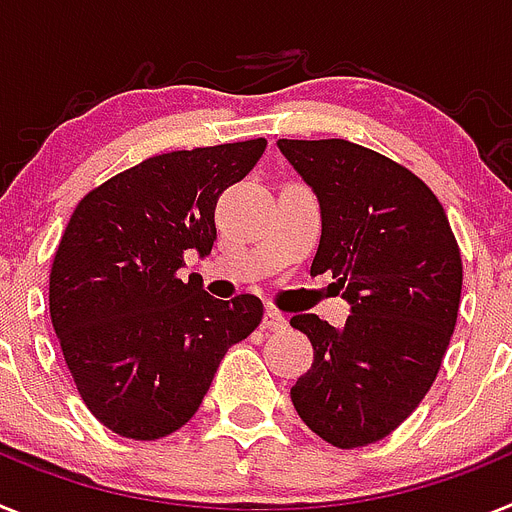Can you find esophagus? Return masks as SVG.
<instances>
[{
	"mask_svg": "<svg viewBox=\"0 0 512 512\" xmlns=\"http://www.w3.org/2000/svg\"><path fill=\"white\" fill-rule=\"evenodd\" d=\"M261 326H264L266 331H285L287 329L285 313H282V310H277V308H266Z\"/></svg>",
	"mask_w": 512,
	"mask_h": 512,
	"instance_id": "34e87169",
	"label": "esophagus"
}]
</instances>
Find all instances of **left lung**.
<instances>
[{"label": "left lung", "mask_w": 512, "mask_h": 512, "mask_svg": "<svg viewBox=\"0 0 512 512\" xmlns=\"http://www.w3.org/2000/svg\"><path fill=\"white\" fill-rule=\"evenodd\" d=\"M277 144L321 204L310 274L331 272L352 305L339 329L316 313L290 318L313 344L292 404L318 438L362 448L391 435L438 378L461 303V251L438 196L391 157L347 139Z\"/></svg>", "instance_id": "obj_1"}]
</instances>
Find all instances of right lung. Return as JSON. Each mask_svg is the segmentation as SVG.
<instances>
[{
	"instance_id": "right-lung-1",
	"label": "right lung",
	"mask_w": 512,
	"mask_h": 512,
	"mask_svg": "<svg viewBox=\"0 0 512 512\" xmlns=\"http://www.w3.org/2000/svg\"><path fill=\"white\" fill-rule=\"evenodd\" d=\"M266 139L155 155L82 196L56 248L48 308L82 401L121 438L160 440L196 414L220 360L264 316L256 295L214 300L183 253L207 256L222 191Z\"/></svg>"
}]
</instances>
